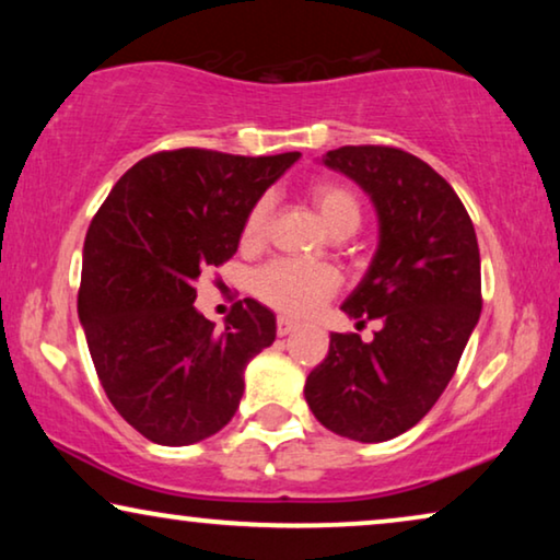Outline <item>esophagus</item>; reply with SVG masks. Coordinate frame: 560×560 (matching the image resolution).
Instances as JSON below:
<instances>
[{"mask_svg": "<svg viewBox=\"0 0 560 560\" xmlns=\"http://www.w3.org/2000/svg\"><path fill=\"white\" fill-rule=\"evenodd\" d=\"M298 326H301V324H298L295 318H290V316H278V334H280V336L293 334Z\"/></svg>", "mask_w": 560, "mask_h": 560, "instance_id": "1", "label": "esophagus"}]
</instances>
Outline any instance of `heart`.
Segmentation results:
<instances>
[{
    "label": "heart",
    "instance_id": "heart-1",
    "mask_svg": "<svg viewBox=\"0 0 560 560\" xmlns=\"http://www.w3.org/2000/svg\"><path fill=\"white\" fill-rule=\"evenodd\" d=\"M308 196L334 236H349L362 221V203L347 183L320 178L311 183ZM270 198L262 196L244 213L240 232L244 249L262 247L267 226H270ZM336 288H339V275L331 265L295 262V259H272V262L259 267L252 278V293L259 301L278 311L295 313V316L316 311L320 303H326L336 293Z\"/></svg>",
    "mask_w": 560,
    "mask_h": 560
}]
</instances>
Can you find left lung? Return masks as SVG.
<instances>
[{
    "mask_svg": "<svg viewBox=\"0 0 560 560\" xmlns=\"http://www.w3.org/2000/svg\"><path fill=\"white\" fill-rule=\"evenodd\" d=\"M324 165L359 183L377 209V252L341 311L382 328L370 343L331 334L305 400L328 431L380 443L416 425L454 377L481 313L479 244L456 190L410 152L347 144Z\"/></svg>",
    "mask_w": 560,
    "mask_h": 560,
    "instance_id": "obj_1",
    "label": "left lung"
}]
</instances>
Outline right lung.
<instances>
[{
	"label": "right lung",
	"instance_id": "add662e5",
	"mask_svg": "<svg viewBox=\"0 0 560 560\" xmlns=\"http://www.w3.org/2000/svg\"><path fill=\"white\" fill-rule=\"evenodd\" d=\"M298 158L155 152L91 221L79 318L106 397L148 441L198 443L240 408L244 366L275 341V313L244 298L217 331L194 308L196 280L234 257L244 213Z\"/></svg>",
	"mask_w": 560,
	"mask_h": 560
}]
</instances>
